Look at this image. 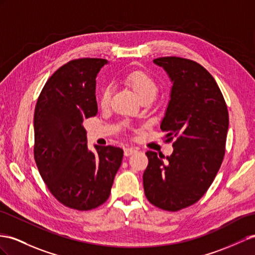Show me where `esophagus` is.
<instances>
[{
    "mask_svg": "<svg viewBox=\"0 0 255 255\" xmlns=\"http://www.w3.org/2000/svg\"><path fill=\"white\" fill-rule=\"evenodd\" d=\"M134 153H136V148H134V147L127 146V147L124 148V154H125L126 156H130V155H132Z\"/></svg>",
    "mask_w": 255,
    "mask_h": 255,
    "instance_id": "1",
    "label": "esophagus"
}]
</instances>
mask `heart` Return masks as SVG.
<instances>
[{"mask_svg": "<svg viewBox=\"0 0 255 255\" xmlns=\"http://www.w3.org/2000/svg\"><path fill=\"white\" fill-rule=\"evenodd\" d=\"M125 82L134 91V94L139 97L141 101L145 99L153 100L158 91L157 83L144 71L130 72L125 76ZM111 95H112V90H111L110 86L102 89L100 95V103L102 106H108L111 99Z\"/></svg>", "mask_w": 255, "mask_h": 255, "instance_id": "heart-1", "label": "heart"}]
</instances>
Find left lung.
I'll return each mask as SVG.
<instances>
[{
    "mask_svg": "<svg viewBox=\"0 0 255 255\" xmlns=\"http://www.w3.org/2000/svg\"><path fill=\"white\" fill-rule=\"evenodd\" d=\"M153 62L172 84L160 129L175 141L170 156L145 153L143 186L152 205L178 211L198 201L212 184L225 153L228 112L217 82L199 63L179 57Z\"/></svg>",
    "mask_w": 255,
    "mask_h": 255,
    "instance_id": "1",
    "label": "left lung"
}]
</instances>
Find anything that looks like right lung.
Wrapping results in <instances>:
<instances>
[{"mask_svg":"<svg viewBox=\"0 0 255 255\" xmlns=\"http://www.w3.org/2000/svg\"><path fill=\"white\" fill-rule=\"evenodd\" d=\"M106 59L83 58L49 77L34 111V158L50 193L76 210H91L109 198L124 152L87 145L83 121L96 116V77Z\"/></svg>","mask_w":255,"mask_h":255,"instance_id":"obj_1","label":"right lung"}]
</instances>
